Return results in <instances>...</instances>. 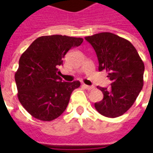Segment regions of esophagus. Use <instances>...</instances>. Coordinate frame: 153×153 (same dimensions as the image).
<instances>
[{"instance_id": "34e87169", "label": "esophagus", "mask_w": 153, "mask_h": 153, "mask_svg": "<svg viewBox=\"0 0 153 153\" xmlns=\"http://www.w3.org/2000/svg\"><path fill=\"white\" fill-rule=\"evenodd\" d=\"M82 87L86 88V89H88V90H91L94 88V87L93 86H88V85H86V84H82Z\"/></svg>"}]
</instances>
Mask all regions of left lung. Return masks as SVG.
<instances>
[{"label": "left lung", "instance_id": "1", "mask_svg": "<svg viewBox=\"0 0 153 153\" xmlns=\"http://www.w3.org/2000/svg\"><path fill=\"white\" fill-rule=\"evenodd\" d=\"M96 53L99 71H106L111 88L97 87L103 93L94 104L99 113L107 117L124 114L134 103L143 87L145 65L130 42L110 32L86 36Z\"/></svg>", "mask_w": 153, "mask_h": 153}]
</instances>
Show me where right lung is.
<instances>
[{
  "label": "right lung",
  "mask_w": 153,
  "mask_h": 153,
  "mask_svg": "<svg viewBox=\"0 0 153 153\" xmlns=\"http://www.w3.org/2000/svg\"><path fill=\"white\" fill-rule=\"evenodd\" d=\"M83 39L61 35L36 39L21 55L15 73L18 98L27 111L42 121L53 120L65 111L79 81L66 82L59 76L58 66L70 49Z\"/></svg>",
  "instance_id": "right-lung-1"
}]
</instances>
